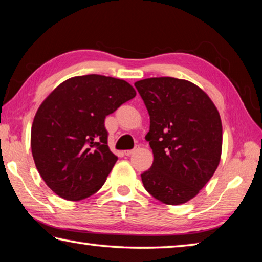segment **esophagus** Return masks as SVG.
<instances>
[{
  "label": "esophagus",
  "instance_id": "obj_1",
  "mask_svg": "<svg viewBox=\"0 0 262 262\" xmlns=\"http://www.w3.org/2000/svg\"><path fill=\"white\" fill-rule=\"evenodd\" d=\"M135 151H136L135 149L134 150H126V151L123 152V154H125V156H130V155H133Z\"/></svg>",
  "mask_w": 262,
  "mask_h": 262
}]
</instances>
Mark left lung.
Segmentation results:
<instances>
[{
    "mask_svg": "<svg viewBox=\"0 0 262 262\" xmlns=\"http://www.w3.org/2000/svg\"><path fill=\"white\" fill-rule=\"evenodd\" d=\"M135 86L150 115L145 139L154 154L142 183L165 205H183L200 193L220 164L219 110L201 88L186 79L151 77Z\"/></svg>",
    "mask_w": 262,
    "mask_h": 262,
    "instance_id": "left-lung-1",
    "label": "left lung"
}]
</instances>
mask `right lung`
<instances>
[{
    "mask_svg": "<svg viewBox=\"0 0 262 262\" xmlns=\"http://www.w3.org/2000/svg\"><path fill=\"white\" fill-rule=\"evenodd\" d=\"M135 96L123 79L92 74L68 78L46 97L34 115L31 149L56 195L79 201L101 188L118 161L107 145L105 118Z\"/></svg>",
    "mask_w": 262,
    "mask_h": 262,
    "instance_id": "add662e5",
    "label": "right lung"
}]
</instances>
